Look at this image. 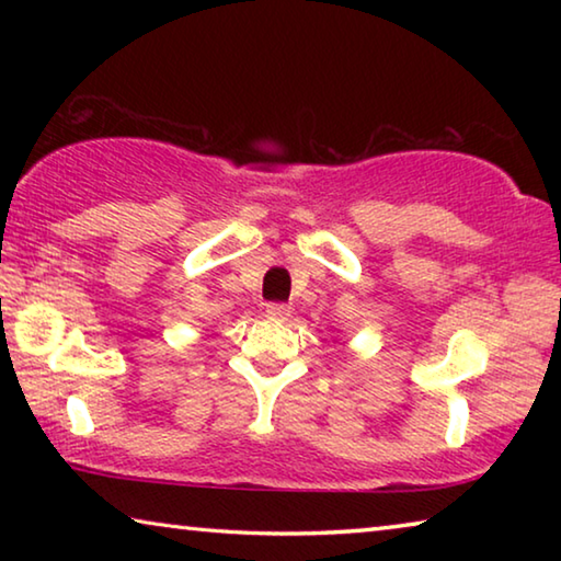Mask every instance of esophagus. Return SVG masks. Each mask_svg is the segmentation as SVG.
Segmentation results:
<instances>
[{
    "mask_svg": "<svg viewBox=\"0 0 561 561\" xmlns=\"http://www.w3.org/2000/svg\"><path fill=\"white\" fill-rule=\"evenodd\" d=\"M267 317L277 321H287L291 317L289 304H267Z\"/></svg>",
    "mask_w": 561,
    "mask_h": 561,
    "instance_id": "34e87169",
    "label": "esophagus"
}]
</instances>
